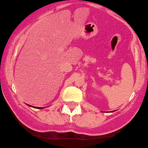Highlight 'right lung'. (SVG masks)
<instances>
[{
  "label": "right lung",
  "mask_w": 148,
  "mask_h": 148,
  "mask_svg": "<svg viewBox=\"0 0 148 148\" xmlns=\"http://www.w3.org/2000/svg\"><path fill=\"white\" fill-rule=\"evenodd\" d=\"M30 106V105H29ZM38 108H39V109H43V108H40V107H38Z\"/></svg>",
  "instance_id": "right-lung-1"
}]
</instances>
